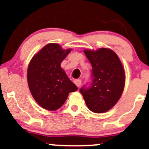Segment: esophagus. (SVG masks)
Wrapping results in <instances>:
<instances>
[{
	"label": "esophagus",
	"mask_w": 149,
	"mask_h": 149,
	"mask_svg": "<svg viewBox=\"0 0 149 149\" xmlns=\"http://www.w3.org/2000/svg\"><path fill=\"white\" fill-rule=\"evenodd\" d=\"M74 83L78 87H80L81 85V80H80V79H75Z\"/></svg>",
	"instance_id": "esophagus-1"
}]
</instances>
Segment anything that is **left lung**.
I'll return each mask as SVG.
<instances>
[{"label":"left lung","instance_id":"obj_1","mask_svg":"<svg viewBox=\"0 0 149 149\" xmlns=\"http://www.w3.org/2000/svg\"><path fill=\"white\" fill-rule=\"evenodd\" d=\"M84 53L92 66L91 82L79 91L90 110L103 113L120 98L125 81L124 68L117 54L107 48L86 49Z\"/></svg>","mask_w":149,"mask_h":149}]
</instances>
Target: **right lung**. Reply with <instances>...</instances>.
Wrapping results in <instances>:
<instances>
[{
	"label": "right lung",
	"instance_id": "1",
	"mask_svg": "<svg viewBox=\"0 0 149 149\" xmlns=\"http://www.w3.org/2000/svg\"><path fill=\"white\" fill-rule=\"evenodd\" d=\"M71 51L56 43L47 45L32 58L27 70L29 88L37 103L47 110L63 106L68 94L78 90L61 63Z\"/></svg>",
	"mask_w": 149,
	"mask_h": 149
}]
</instances>
